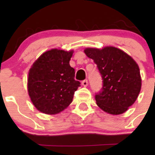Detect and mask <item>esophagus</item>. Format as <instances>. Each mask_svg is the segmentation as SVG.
I'll return each mask as SVG.
<instances>
[{"label": "esophagus", "instance_id": "34e87169", "mask_svg": "<svg viewBox=\"0 0 155 155\" xmlns=\"http://www.w3.org/2000/svg\"><path fill=\"white\" fill-rule=\"evenodd\" d=\"M87 83H88V82H87V79H85V80L82 81V85H83L84 87H87Z\"/></svg>", "mask_w": 155, "mask_h": 155}]
</instances>
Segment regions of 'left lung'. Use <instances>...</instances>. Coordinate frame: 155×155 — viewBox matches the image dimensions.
Masks as SVG:
<instances>
[{
	"instance_id": "8db88e82",
	"label": "left lung",
	"mask_w": 155,
	"mask_h": 155,
	"mask_svg": "<svg viewBox=\"0 0 155 155\" xmlns=\"http://www.w3.org/2000/svg\"><path fill=\"white\" fill-rule=\"evenodd\" d=\"M84 51L93 59L103 79L102 89L95 95L98 107L112 115L125 112L141 90L142 79L137 62L113 46L102 49L86 48Z\"/></svg>"
}]
</instances>
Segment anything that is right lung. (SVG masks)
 Instances as JSON below:
<instances>
[{
  "label": "right lung",
  "instance_id": "right-lung-1",
  "mask_svg": "<svg viewBox=\"0 0 155 155\" xmlns=\"http://www.w3.org/2000/svg\"><path fill=\"white\" fill-rule=\"evenodd\" d=\"M73 51L53 48L38 58L30 69L28 91L34 107L48 115L58 114L73 101L80 82L70 65Z\"/></svg>",
  "mask_w": 155,
  "mask_h": 155
}]
</instances>
